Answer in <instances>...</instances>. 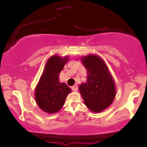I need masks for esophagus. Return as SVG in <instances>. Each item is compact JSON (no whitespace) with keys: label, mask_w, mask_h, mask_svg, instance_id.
<instances>
[{"label":"esophagus","mask_w":147,"mask_h":147,"mask_svg":"<svg viewBox=\"0 0 147 147\" xmlns=\"http://www.w3.org/2000/svg\"><path fill=\"white\" fill-rule=\"evenodd\" d=\"M78 85H77V84H75V85L74 86H72V90H73V91H77V90H78Z\"/></svg>","instance_id":"obj_1"}]
</instances>
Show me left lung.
I'll list each match as a JSON object with an SVG mask.
<instances>
[{"instance_id": "left-lung-1", "label": "left lung", "mask_w": 147, "mask_h": 147, "mask_svg": "<svg viewBox=\"0 0 147 147\" xmlns=\"http://www.w3.org/2000/svg\"><path fill=\"white\" fill-rule=\"evenodd\" d=\"M87 71V82L79 87L84 104L90 111L100 112L114 101L116 94L114 80L101 57L89 55L82 57Z\"/></svg>"}]
</instances>
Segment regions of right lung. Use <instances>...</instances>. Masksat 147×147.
I'll use <instances>...</instances> for the list:
<instances>
[{
  "label": "right lung",
  "instance_id": "1",
  "mask_svg": "<svg viewBox=\"0 0 147 147\" xmlns=\"http://www.w3.org/2000/svg\"><path fill=\"white\" fill-rule=\"evenodd\" d=\"M67 60L68 57L53 55L46 63L35 91L37 104L44 112L50 114L58 112L71 92V89L65 83L59 82V75Z\"/></svg>",
  "mask_w": 147,
  "mask_h": 147
}]
</instances>
